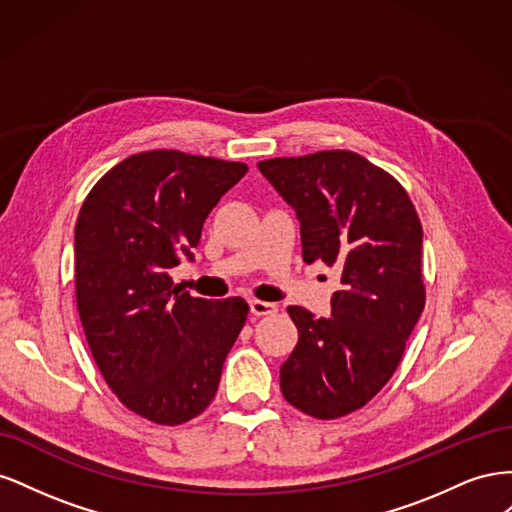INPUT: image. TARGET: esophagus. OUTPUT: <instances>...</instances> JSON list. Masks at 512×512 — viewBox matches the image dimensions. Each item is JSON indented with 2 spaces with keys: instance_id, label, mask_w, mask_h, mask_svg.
<instances>
[{
  "instance_id": "34e87169",
  "label": "esophagus",
  "mask_w": 512,
  "mask_h": 512,
  "mask_svg": "<svg viewBox=\"0 0 512 512\" xmlns=\"http://www.w3.org/2000/svg\"><path fill=\"white\" fill-rule=\"evenodd\" d=\"M250 312L254 316H273L277 312V305L275 303H269V301H258V299H252L250 301Z\"/></svg>"
}]
</instances>
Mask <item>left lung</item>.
<instances>
[{
  "label": "left lung",
  "instance_id": "8db88e82",
  "mask_svg": "<svg viewBox=\"0 0 512 512\" xmlns=\"http://www.w3.org/2000/svg\"><path fill=\"white\" fill-rule=\"evenodd\" d=\"M301 222L303 260L342 273L331 316L290 305L299 342L280 367L288 404L329 421L391 380L425 307L423 228L408 192L354 151L258 162Z\"/></svg>",
  "mask_w": 512,
  "mask_h": 512
}]
</instances>
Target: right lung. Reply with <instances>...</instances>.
<instances>
[{
    "label": "right lung",
    "instance_id": "right-lung-1",
    "mask_svg": "<svg viewBox=\"0 0 512 512\" xmlns=\"http://www.w3.org/2000/svg\"><path fill=\"white\" fill-rule=\"evenodd\" d=\"M245 173L243 162L145 151L108 170L81 207L74 286L87 344L121 404L147 421L181 425L211 404L247 320L241 297L200 299L170 280Z\"/></svg>",
    "mask_w": 512,
    "mask_h": 512
}]
</instances>
